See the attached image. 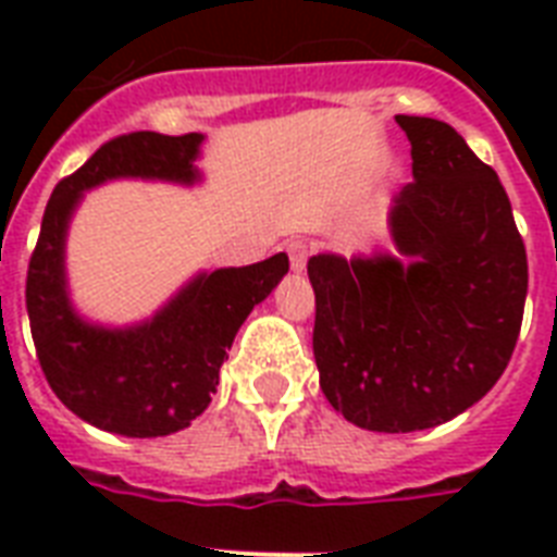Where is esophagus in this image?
<instances>
[{
    "instance_id": "1",
    "label": "esophagus",
    "mask_w": 557,
    "mask_h": 557,
    "mask_svg": "<svg viewBox=\"0 0 557 557\" xmlns=\"http://www.w3.org/2000/svg\"><path fill=\"white\" fill-rule=\"evenodd\" d=\"M286 253H288V260H292V269L300 271L306 265V257H309V243L306 239H288L286 243Z\"/></svg>"
}]
</instances>
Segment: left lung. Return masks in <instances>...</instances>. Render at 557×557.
<instances>
[{"mask_svg": "<svg viewBox=\"0 0 557 557\" xmlns=\"http://www.w3.org/2000/svg\"><path fill=\"white\" fill-rule=\"evenodd\" d=\"M413 182L393 208V239L413 257L309 260L321 389L364 431H424L497 384L518 344L527 245L500 178L436 117L396 115Z\"/></svg>", "mask_w": 557, "mask_h": 557, "instance_id": "obj_1", "label": "left lung"}]
</instances>
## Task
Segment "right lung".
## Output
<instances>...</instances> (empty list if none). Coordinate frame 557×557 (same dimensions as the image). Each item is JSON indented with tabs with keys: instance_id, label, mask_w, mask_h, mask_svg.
<instances>
[{
	"instance_id": "1",
	"label": "right lung",
	"mask_w": 557,
	"mask_h": 557,
	"mask_svg": "<svg viewBox=\"0 0 557 557\" xmlns=\"http://www.w3.org/2000/svg\"><path fill=\"white\" fill-rule=\"evenodd\" d=\"M199 144V133L117 135L54 187L42 213L25 280L30 338L57 398L100 431L168 436L205 413L236 330L288 271L286 253H274L243 269L201 274L150 323L133 330H100L72 312L63 243L81 193L117 176L190 185Z\"/></svg>"
}]
</instances>
